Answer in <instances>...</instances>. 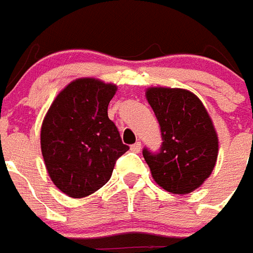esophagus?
<instances>
[{"label":"esophagus","mask_w":253,"mask_h":253,"mask_svg":"<svg viewBox=\"0 0 253 253\" xmlns=\"http://www.w3.org/2000/svg\"><path fill=\"white\" fill-rule=\"evenodd\" d=\"M141 149H142L141 142H135L134 145H131V151H134V153H139Z\"/></svg>","instance_id":"34e87169"}]
</instances>
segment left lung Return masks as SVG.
<instances>
[{
	"label": "left lung",
	"instance_id": "8db88e82",
	"mask_svg": "<svg viewBox=\"0 0 253 253\" xmlns=\"http://www.w3.org/2000/svg\"><path fill=\"white\" fill-rule=\"evenodd\" d=\"M146 98L162 136L160 151L143 149L151 175L170 193H190L204 184L216 165L218 139L212 119L203 102L186 89L151 87Z\"/></svg>",
	"mask_w": 253,
	"mask_h": 253
}]
</instances>
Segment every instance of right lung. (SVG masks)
I'll return each mask as SVG.
<instances>
[{"label":"right lung","mask_w":253,"mask_h":253,"mask_svg":"<svg viewBox=\"0 0 253 253\" xmlns=\"http://www.w3.org/2000/svg\"><path fill=\"white\" fill-rule=\"evenodd\" d=\"M117 85L84 78L56 96L41 126V153L50 179L69 197L92 194L111 178L117 160L128 150L108 103Z\"/></svg>","instance_id":"obj_1"}]
</instances>
